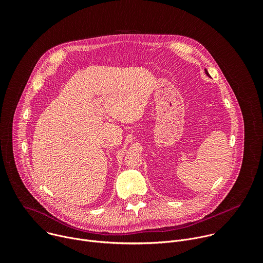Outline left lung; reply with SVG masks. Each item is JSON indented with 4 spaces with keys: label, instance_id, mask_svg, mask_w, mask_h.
I'll return each mask as SVG.
<instances>
[{
    "label": "left lung",
    "instance_id": "1",
    "mask_svg": "<svg viewBox=\"0 0 263 263\" xmlns=\"http://www.w3.org/2000/svg\"><path fill=\"white\" fill-rule=\"evenodd\" d=\"M205 72H206V74H207V76H209V74H208V72H207V70H206V69H205Z\"/></svg>",
    "mask_w": 263,
    "mask_h": 263
}]
</instances>
